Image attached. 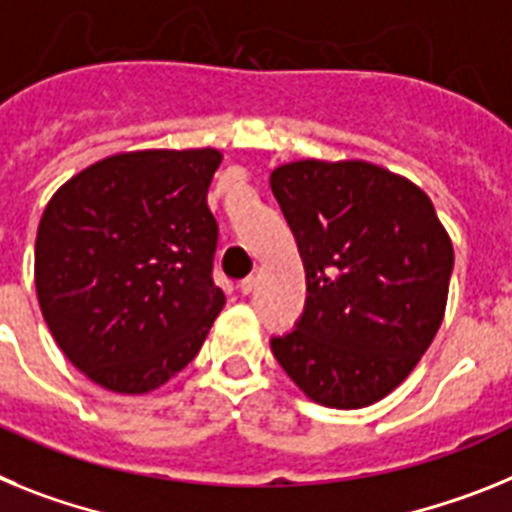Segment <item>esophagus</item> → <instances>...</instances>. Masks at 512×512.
Segmentation results:
<instances>
[{"label":"esophagus","mask_w":512,"mask_h":512,"mask_svg":"<svg viewBox=\"0 0 512 512\" xmlns=\"http://www.w3.org/2000/svg\"><path fill=\"white\" fill-rule=\"evenodd\" d=\"M255 286H257V278H255V275H247L244 281H239V291H242L244 296H247V293L255 291Z\"/></svg>","instance_id":"1"}]
</instances>
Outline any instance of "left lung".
Returning a JSON list of instances; mask_svg holds the SVG:
<instances>
[{"label":"left lung","mask_w":512,"mask_h":512,"mask_svg":"<svg viewBox=\"0 0 512 512\" xmlns=\"http://www.w3.org/2000/svg\"><path fill=\"white\" fill-rule=\"evenodd\" d=\"M306 270L296 330L273 337L311 402L358 410L397 389L446 314L453 244L415 182L371 162L301 159L270 175Z\"/></svg>","instance_id":"left-lung-1"}]
</instances>
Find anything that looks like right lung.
I'll return each instance as SVG.
<instances>
[{
	"label": "right lung",
	"instance_id": "right-lung-1",
	"mask_svg": "<svg viewBox=\"0 0 512 512\" xmlns=\"http://www.w3.org/2000/svg\"><path fill=\"white\" fill-rule=\"evenodd\" d=\"M216 149L113 154L64 182L35 239L53 340L115 394H146L193 361L226 299L206 203Z\"/></svg>",
	"mask_w": 512,
	"mask_h": 512
}]
</instances>
